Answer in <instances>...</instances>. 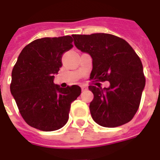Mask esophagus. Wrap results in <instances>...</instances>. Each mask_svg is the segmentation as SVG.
<instances>
[{"label": "esophagus", "instance_id": "esophagus-1", "mask_svg": "<svg viewBox=\"0 0 160 160\" xmlns=\"http://www.w3.org/2000/svg\"><path fill=\"white\" fill-rule=\"evenodd\" d=\"M81 89H82L83 91H84V90H86V89H88V86H87L86 84H82V85H81Z\"/></svg>", "mask_w": 160, "mask_h": 160}]
</instances>
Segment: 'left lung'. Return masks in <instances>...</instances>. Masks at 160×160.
I'll use <instances>...</instances> for the list:
<instances>
[{
  "mask_svg": "<svg viewBox=\"0 0 160 160\" xmlns=\"http://www.w3.org/2000/svg\"><path fill=\"white\" fill-rule=\"evenodd\" d=\"M72 37L75 46L92 58L90 79L110 83L103 89L89 86L93 93L89 104L93 121L104 127L129 122L138 110L145 85L140 58L127 41L114 35L99 33Z\"/></svg>",
  "mask_w": 160,
  "mask_h": 160,
  "instance_id": "left-lung-1",
  "label": "left lung"
}]
</instances>
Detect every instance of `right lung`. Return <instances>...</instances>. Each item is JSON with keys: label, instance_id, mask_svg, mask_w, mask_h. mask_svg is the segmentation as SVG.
I'll list each match as a JSON object with an SVG mask.
<instances>
[{"label": "right lung", "instance_id": "add662e5", "mask_svg": "<svg viewBox=\"0 0 160 160\" xmlns=\"http://www.w3.org/2000/svg\"><path fill=\"white\" fill-rule=\"evenodd\" d=\"M72 38H42L21 51L11 73L10 92L26 123L44 132L66 125L71 102L81 93L78 85L62 88L54 75L62 67L63 53L73 47Z\"/></svg>", "mask_w": 160, "mask_h": 160}]
</instances>
